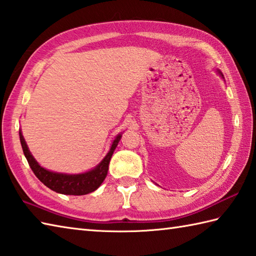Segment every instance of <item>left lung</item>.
<instances>
[{
    "instance_id": "obj_1",
    "label": "left lung",
    "mask_w": 256,
    "mask_h": 256,
    "mask_svg": "<svg viewBox=\"0 0 256 256\" xmlns=\"http://www.w3.org/2000/svg\"><path fill=\"white\" fill-rule=\"evenodd\" d=\"M222 76H223V75H222Z\"/></svg>"
}]
</instances>
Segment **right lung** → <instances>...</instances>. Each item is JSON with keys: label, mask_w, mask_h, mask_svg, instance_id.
<instances>
[{"label": "right lung", "mask_w": 256, "mask_h": 256, "mask_svg": "<svg viewBox=\"0 0 256 256\" xmlns=\"http://www.w3.org/2000/svg\"><path fill=\"white\" fill-rule=\"evenodd\" d=\"M121 138V134L118 135L116 138H115L112 143L110 152L96 168L83 174L70 175L62 173H54L51 171H48V170H45L42 166H40L38 163L35 161V158L32 156L31 152L28 151V145L25 143V140L21 131H20V141H21L23 153L28 160L30 168H32L33 173L35 174V176H36L45 186L51 188L52 191L65 195L88 194L95 191V190L102 184L104 178H106L108 175L110 160H111L114 150L116 148Z\"/></svg>", "instance_id": "right-lung-1"}]
</instances>
